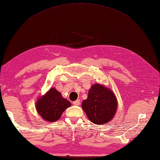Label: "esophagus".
Instances as JSON below:
<instances>
[{"instance_id":"34e87169","label":"esophagus","mask_w":160,"mask_h":160,"mask_svg":"<svg viewBox=\"0 0 160 160\" xmlns=\"http://www.w3.org/2000/svg\"><path fill=\"white\" fill-rule=\"evenodd\" d=\"M73 104H74V105H79V104H80V100H75L74 102H73Z\"/></svg>"}]
</instances>
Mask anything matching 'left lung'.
<instances>
[{
	"label": "left lung",
	"mask_w": 160,
	"mask_h": 160,
	"mask_svg": "<svg viewBox=\"0 0 160 160\" xmlns=\"http://www.w3.org/2000/svg\"><path fill=\"white\" fill-rule=\"evenodd\" d=\"M82 108L94 124H107L116 112L117 101L110 89L95 84L89 90L87 99L83 101Z\"/></svg>",
	"instance_id": "1"
}]
</instances>
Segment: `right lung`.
I'll return each mask as SVG.
<instances>
[{
  "mask_svg": "<svg viewBox=\"0 0 160 160\" xmlns=\"http://www.w3.org/2000/svg\"><path fill=\"white\" fill-rule=\"evenodd\" d=\"M70 105V102L63 98L60 92L52 88L37 100L36 107L42 118L54 122L60 118L63 112Z\"/></svg>",
  "mask_w": 160,
  "mask_h": 160,
  "instance_id": "obj_1",
  "label": "right lung"
}]
</instances>
